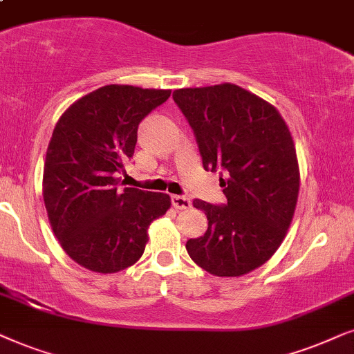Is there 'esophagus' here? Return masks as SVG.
Masks as SVG:
<instances>
[{
  "mask_svg": "<svg viewBox=\"0 0 354 354\" xmlns=\"http://www.w3.org/2000/svg\"><path fill=\"white\" fill-rule=\"evenodd\" d=\"M171 204L174 209H178V210L191 209V201H189V197H186V196H176V194L171 196Z\"/></svg>",
  "mask_w": 354,
  "mask_h": 354,
  "instance_id": "obj_1",
  "label": "esophagus"
}]
</instances>
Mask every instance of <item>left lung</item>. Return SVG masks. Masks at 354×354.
<instances>
[{"label": "left lung", "mask_w": 354, "mask_h": 354, "mask_svg": "<svg viewBox=\"0 0 354 354\" xmlns=\"http://www.w3.org/2000/svg\"><path fill=\"white\" fill-rule=\"evenodd\" d=\"M173 100L194 131L207 171L221 169L226 204L196 199L207 215L204 236L186 243L197 266L215 277H241L283 243L299 192L293 138L275 106L225 82L178 88Z\"/></svg>", "instance_id": "8db88e82"}]
</instances>
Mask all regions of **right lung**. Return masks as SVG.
I'll return each instance as SVG.
<instances>
[{
	"label": "right lung",
	"instance_id": "1",
	"mask_svg": "<svg viewBox=\"0 0 354 354\" xmlns=\"http://www.w3.org/2000/svg\"><path fill=\"white\" fill-rule=\"evenodd\" d=\"M171 91L105 86L75 100L56 122L44 167V201L64 252L84 268L116 273L136 263L149 226L167 214L163 192L118 189L139 122Z\"/></svg>",
	"mask_w": 354,
	"mask_h": 354
}]
</instances>
